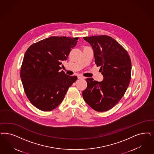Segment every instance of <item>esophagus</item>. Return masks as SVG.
<instances>
[{
  "mask_svg": "<svg viewBox=\"0 0 154 154\" xmlns=\"http://www.w3.org/2000/svg\"><path fill=\"white\" fill-rule=\"evenodd\" d=\"M77 77H78V79H84V77L83 76L81 75H79L77 76Z\"/></svg>",
  "mask_w": 154,
  "mask_h": 154,
  "instance_id": "obj_1",
  "label": "esophagus"
}]
</instances>
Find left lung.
Returning a JSON list of instances; mask_svg holds the SVG:
<instances>
[{
  "instance_id": "1",
  "label": "left lung",
  "mask_w": 154,
  "mask_h": 154,
  "mask_svg": "<svg viewBox=\"0 0 154 154\" xmlns=\"http://www.w3.org/2000/svg\"><path fill=\"white\" fill-rule=\"evenodd\" d=\"M94 51L95 63L100 66L103 79H86L82 91L84 101L97 112H106L116 106L124 96L131 80V61L126 50L106 35L84 37Z\"/></svg>"
}]
</instances>
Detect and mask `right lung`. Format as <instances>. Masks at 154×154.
<instances>
[{"label":"right lung","instance_id":"1","mask_svg":"<svg viewBox=\"0 0 154 154\" xmlns=\"http://www.w3.org/2000/svg\"><path fill=\"white\" fill-rule=\"evenodd\" d=\"M79 38L52 36L31 45L25 53L20 78L28 99L38 109L51 111L61 103L77 79L61 70Z\"/></svg>","mask_w":154,"mask_h":154}]
</instances>
